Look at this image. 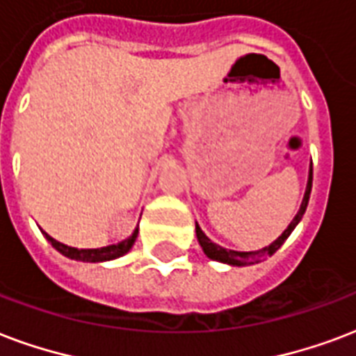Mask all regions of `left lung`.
Returning a JSON list of instances; mask_svg holds the SVG:
<instances>
[{
  "mask_svg": "<svg viewBox=\"0 0 356 356\" xmlns=\"http://www.w3.org/2000/svg\"><path fill=\"white\" fill-rule=\"evenodd\" d=\"M310 192H312V164H310V172H308V183H306L305 197H302V203H300L298 213L295 214V218L289 222V226L284 229V233H282L280 237L276 238L275 243H270L268 246L261 248V250H256V252L227 250V248H224V246H220V244L213 243V241H211V238L202 232V227L197 226V222H196V237L200 246H202L203 254H205L209 259H213V261L226 263V265H232V267H246V265H256V263H261L263 259H267V257L273 256V254L280 248L282 244L286 243V238L291 235V232L297 227L300 218L305 216L306 207H308V200H310Z\"/></svg>",
  "mask_w": 356,
  "mask_h": 356,
  "instance_id": "8db88e82",
  "label": "left lung"
}]
</instances>
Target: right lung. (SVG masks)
<instances>
[{"label": "right lung", "mask_w": 356, "mask_h": 356, "mask_svg": "<svg viewBox=\"0 0 356 356\" xmlns=\"http://www.w3.org/2000/svg\"><path fill=\"white\" fill-rule=\"evenodd\" d=\"M42 233H44V237L48 238V243H50L59 254H63L65 257L83 263H102L112 261V259H118V257L124 256V254L134 246L136 237H138V227L132 232L130 237H127L124 241H121V243L110 244V246H102V248H74V246H67V244L59 243V241L50 237L46 232Z\"/></svg>", "instance_id": "1"}]
</instances>
